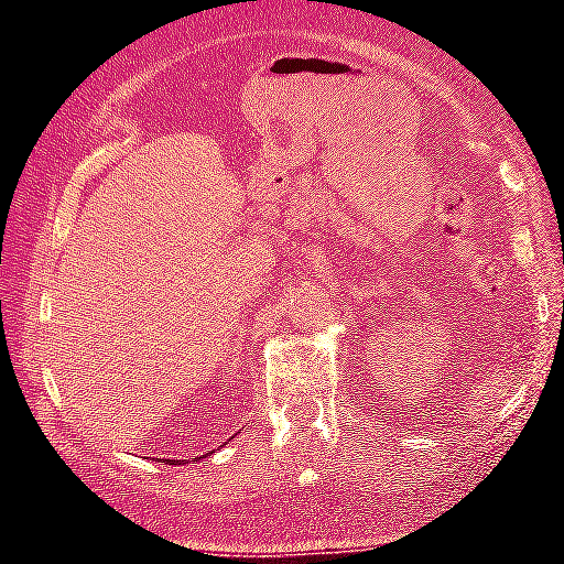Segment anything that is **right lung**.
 I'll return each mask as SVG.
<instances>
[{
  "label": "right lung",
  "instance_id": "obj_1",
  "mask_svg": "<svg viewBox=\"0 0 564 564\" xmlns=\"http://www.w3.org/2000/svg\"><path fill=\"white\" fill-rule=\"evenodd\" d=\"M194 460H202V457H194ZM174 463H184V460H174Z\"/></svg>",
  "mask_w": 564,
  "mask_h": 564
}]
</instances>
